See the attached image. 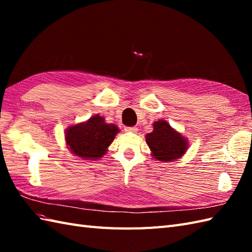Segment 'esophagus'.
<instances>
[{"label": "esophagus", "mask_w": 252, "mask_h": 252, "mask_svg": "<svg viewBox=\"0 0 252 252\" xmlns=\"http://www.w3.org/2000/svg\"><path fill=\"white\" fill-rule=\"evenodd\" d=\"M125 130H126V132H132V133H136V132H137V127H135V126H126Z\"/></svg>", "instance_id": "esophagus-1"}]
</instances>
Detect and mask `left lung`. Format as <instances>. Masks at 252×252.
Masks as SVG:
<instances>
[{"instance_id":"left-lung-1","label":"left lung","mask_w":252,"mask_h":252,"mask_svg":"<svg viewBox=\"0 0 252 252\" xmlns=\"http://www.w3.org/2000/svg\"><path fill=\"white\" fill-rule=\"evenodd\" d=\"M146 143L154 158L163 162L179 159L185 154L189 146L186 138L173 130L164 120L154 123V131L146 135Z\"/></svg>"}]
</instances>
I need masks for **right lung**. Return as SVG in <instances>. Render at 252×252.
Returning <instances> with one entry per match:
<instances>
[{
  "label": "right lung",
  "instance_id": "right-lung-1",
  "mask_svg": "<svg viewBox=\"0 0 252 252\" xmlns=\"http://www.w3.org/2000/svg\"><path fill=\"white\" fill-rule=\"evenodd\" d=\"M119 129L108 125L99 115L91 117L87 122L69 126L66 130V143L76 156L84 160L103 157L114 141Z\"/></svg>",
  "mask_w": 252,
  "mask_h": 252
}]
</instances>
